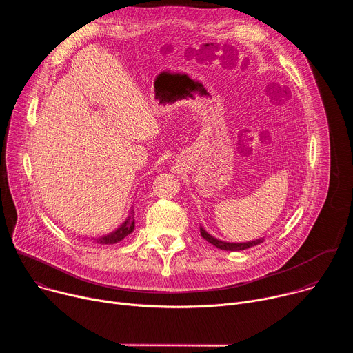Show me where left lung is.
Wrapping results in <instances>:
<instances>
[{"label": "left lung", "instance_id": "obj_1", "mask_svg": "<svg viewBox=\"0 0 353 353\" xmlns=\"http://www.w3.org/2000/svg\"><path fill=\"white\" fill-rule=\"evenodd\" d=\"M199 232H201V236H203L208 243H211L212 245H215L216 248H221V250H226V251H240V250H245V248H250L253 245H257L260 243L264 241V239H257V240H253V241H245V243H229V241H222L214 236H211L203 226H199Z\"/></svg>", "mask_w": 353, "mask_h": 353}]
</instances>
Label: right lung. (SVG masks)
I'll return each mask as SVG.
<instances>
[{"mask_svg":"<svg viewBox=\"0 0 353 353\" xmlns=\"http://www.w3.org/2000/svg\"><path fill=\"white\" fill-rule=\"evenodd\" d=\"M134 228H135V219H134V211H131L128 218L124 221V223L119 229H116L114 232H112V233H109L106 236L93 239V241H96L97 244H114V243H119L124 237H127L130 233H132Z\"/></svg>","mask_w":353,"mask_h":353,"instance_id":"add662e5","label":"right lung"}]
</instances>
